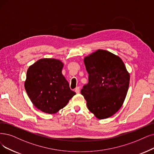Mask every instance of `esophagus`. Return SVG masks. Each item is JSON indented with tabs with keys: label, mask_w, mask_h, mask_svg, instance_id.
Listing matches in <instances>:
<instances>
[{
	"label": "esophagus",
	"mask_w": 154,
	"mask_h": 154,
	"mask_svg": "<svg viewBox=\"0 0 154 154\" xmlns=\"http://www.w3.org/2000/svg\"><path fill=\"white\" fill-rule=\"evenodd\" d=\"M75 91L76 92V94H79V91H80V89H79V87H76L75 90Z\"/></svg>",
	"instance_id": "obj_1"
}]
</instances>
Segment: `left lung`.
I'll use <instances>...</instances> for the list:
<instances>
[{
	"label": "left lung",
	"mask_w": 154,
	"mask_h": 154,
	"mask_svg": "<svg viewBox=\"0 0 154 154\" xmlns=\"http://www.w3.org/2000/svg\"><path fill=\"white\" fill-rule=\"evenodd\" d=\"M88 83L81 91L88 110L99 119L118 111L125 100L130 73L122 59L105 50H97L84 58Z\"/></svg>",
	"instance_id": "8db88e82"
}]
</instances>
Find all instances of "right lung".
Masks as SVG:
<instances>
[{
  "label": "right lung",
  "instance_id": "right-lung-1",
  "mask_svg": "<svg viewBox=\"0 0 154 154\" xmlns=\"http://www.w3.org/2000/svg\"><path fill=\"white\" fill-rule=\"evenodd\" d=\"M60 60L44 58L31 65L24 88L33 105L42 112L56 114L76 94L63 75Z\"/></svg>",
  "mask_w": 154,
  "mask_h": 154
}]
</instances>
